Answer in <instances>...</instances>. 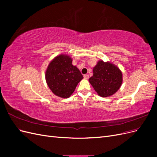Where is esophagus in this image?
<instances>
[{
	"mask_svg": "<svg viewBox=\"0 0 157 157\" xmlns=\"http://www.w3.org/2000/svg\"><path fill=\"white\" fill-rule=\"evenodd\" d=\"M84 78H86V79H88V78H89V75H87V74L84 75Z\"/></svg>",
	"mask_w": 157,
	"mask_h": 157,
	"instance_id": "34e87169",
	"label": "esophagus"
}]
</instances>
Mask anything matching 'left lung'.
<instances>
[{"label": "left lung", "mask_w": 157, "mask_h": 157, "mask_svg": "<svg viewBox=\"0 0 157 157\" xmlns=\"http://www.w3.org/2000/svg\"><path fill=\"white\" fill-rule=\"evenodd\" d=\"M93 73L89 82L100 96H111L120 88L122 75L115 65L101 60L94 67Z\"/></svg>", "instance_id": "1"}]
</instances>
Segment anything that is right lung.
I'll list each match as a JSON object with an SVG mask.
<instances>
[{
  "instance_id": "1",
  "label": "right lung",
  "mask_w": 157,
  "mask_h": 157,
  "mask_svg": "<svg viewBox=\"0 0 157 157\" xmlns=\"http://www.w3.org/2000/svg\"><path fill=\"white\" fill-rule=\"evenodd\" d=\"M82 78L78 69L72 65V59L66 55L56 57L46 71L48 87L56 96L63 98L70 97Z\"/></svg>"
}]
</instances>
